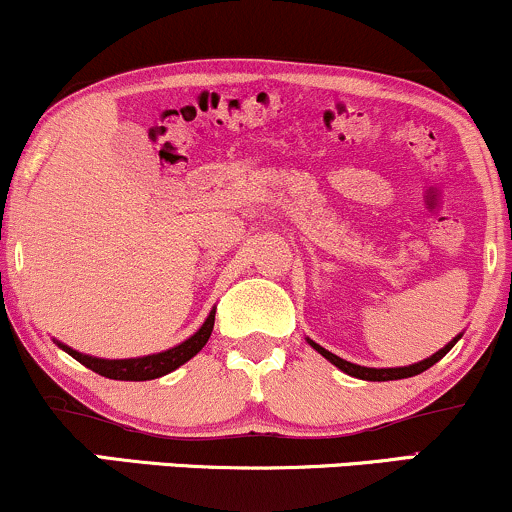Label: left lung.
I'll return each mask as SVG.
<instances>
[{
    "label": "left lung",
    "mask_w": 512,
    "mask_h": 512,
    "mask_svg": "<svg viewBox=\"0 0 512 512\" xmlns=\"http://www.w3.org/2000/svg\"><path fill=\"white\" fill-rule=\"evenodd\" d=\"M457 339H460V337H457ZM457 339H452V342L445 346V349L436 351V354H433L431 358H426V361H419V363H414V366H407V368H366V366H356V363H349V361H344V358L330 354V351L322 349V346H317L315 342H310V344H313V349L320 351V354L325 356L327 361L334 363V366H337L339 370H344V373L354 375V378H361V380H378V383H380V380H402V378H411V375L424 373L426 368H431L433 363H438L440 358L448 354L452 346L457 344Z\"/></svg>",
    "instance_id": "8db88e82"
}]
</instances>
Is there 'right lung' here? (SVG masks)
Here are the masks:
<instances>
[{
  "label": "right lung",
  "instance_id": "1",
  "mask_svg": "<svg viewBox=\"0 0 512 512\" xmlns=\"http://www.w3.org/2000/svg\"><path fill=\"white\" fill-rule=\"evenodd\" d=\"M214 313L211 310L207 322H204L199 330L192 334L190 339L173 346V349L161 351V354L154 356H142V358H122V361H108V358H93L86 354H79V351L69 349V346L60 344L69 356H74L81 366L91 368L93 373L103 375V378H113V380H154L161 378V375L170 373V370L180 368L182 363L190 361L192 356H197L202 351V346L209 342L211 330H214Z\"/></svg>",
  "mask_w": 512,
  "mask_h": 512
}]
</instances>
